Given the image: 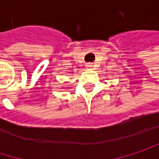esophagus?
<instances>
[{
  "label": "esophagus",
  "mask_w": 159,
  "mask_h": 159,
  "mask_svg": "<svg viewBox=\"0 0 159 159\" xmlns=\"http://www.w3.org/2000/svg\"><path fill=\"white\" fill-rule=\"evenodd\" d=\"M85 66H86L87 68H91V67H92V64H91V63H87Z\"/></svg>",
  "instance_id": "1"
}]
</instances>
